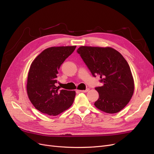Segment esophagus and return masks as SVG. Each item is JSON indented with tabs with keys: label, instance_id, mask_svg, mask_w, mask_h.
<instances>
[{
	"label": "esophagus",
	"instance_id": "esophagus-1",
	"mask_svg": "<svg viewBox=\"0 0 154 154\" xmlns=\"http://www.w3.org/2000/svg\"><path fill=\"white\" fill-rule=\"evenodd\" d=\"M79 92H87L88 91H89V88H87L85 90H78Z\"/></svg>",
	"mask_w": 154,
	"mask_h": 154
}]
</instances>
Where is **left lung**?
I'll return each mask as SVG.
<instances>
[{
	"instance_id": "1",
	"label": "left lung",
	"mask_w": 154,
	"mask_h": 154,
	"mask_svg": "<svg viewBox=\"0 0 154 154\" xmlns=\"http://www.w3.org/2000/svg\"><path fill=\"white\" fill-rule=\"evenodd\" d=\"M77 52L92 75L100 76L103 83L95 88L99 93L95 106L106 113L119 112L129 103L134 91V78L127 60L110 47L81 46Z\"/></svg>"
}]
</instances>
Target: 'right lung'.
I'll list each match as a JSON object with an SVG mask.
<instances>
[{"label":"right lung","mask_w":154,"mask_h":154,"mask_svg":"<svg viewBox=\"0 0 154 154\" xmlns=\"http://www.w3.org/2000/svg\"><path fill=\"white\" fill-rule=\"evenodd\" d=\"M76 48L72 46L45 49L32 61L27 81V94L31 103L42 113L57 116L71 106L74 91L59 90L55 85L60 66Z\"/></svg>","instance_id":"add662e5"}]
</instances>
